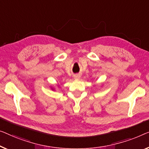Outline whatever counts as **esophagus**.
Returning <instances> with one entry per match:
<instances>
[{"label": "esophagus", "instance_id": "1", "mask_svg": "<svg viewBox=\"0 0 149 149\" xmlns=\"http://www.w3.org/2000/svg\"><path fill=\"white\" fill-rule=\"evenodd\" d=\"M81 77L80 74H74V77L75 79H79V77Z\"/></svg>", "mask_w": 149, "mask_h": 149}]
</instances>
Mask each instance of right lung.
Wrapping results in <instances>:
<instances>
[{"label": "right lung", "instance_id": "right-lung-1", "mask_svg": "<svg viewBox=\"0 0 149 149\" xmlns=\"http://www.w3.org/2000/svg\"><path fill=\"white\" fill-rule=\"evenodd\" d=\"M52 90H54V89H53V88H52Z\"/></svg>", "mask_w": 149, "mask_h": 149}]
</instances>
